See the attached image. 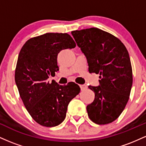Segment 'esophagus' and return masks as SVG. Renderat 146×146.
I'll return each instance as SVG.
<instances>
[{"label":"esophagus","instance_id":"esophagus-1","mask_svg":"<svg viewBox=\"0 0 146 146\" xmlns=\"http://www.w3.org/2000/svg\"><path fill=\"white\" fill-rule=\"evenodd\" d=\"M80 88H81V90H86V88H88V87H87L86 85H84V84H82V85H80Z\"/></svg>","mask_w":146,"mask_h":146}]
</instances>
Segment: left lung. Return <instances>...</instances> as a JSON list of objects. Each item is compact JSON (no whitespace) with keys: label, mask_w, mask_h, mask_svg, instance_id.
Segmentation results:
<instances>
[{"label":"left lung","mask_w":146,"mask_h":146,"mask_svg":"<svg viewBox=\"0 0 146 146\" xmlns=\"http://www.w3.org/2000/svg\"><path fill=\"white\" fill-rule=\"evenodd\" d=\"M86 57L88 71L100 74V85L89 86L95 100L86 106L90 119L99 125L116 120L124 110L132 85L128 50L119 38L98 28L71 31Z\"/></svg>","instance_id":"1"}]
</instances>
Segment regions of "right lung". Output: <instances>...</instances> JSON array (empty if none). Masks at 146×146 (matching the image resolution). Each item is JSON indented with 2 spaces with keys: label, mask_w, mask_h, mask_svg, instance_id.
Returning a JSON list of instances; mask_svg holds the SVG:
<instances>
[{
  "label": "right lung",
  "mask_w": 146,
  "mask_h": 146,
  "mask_svg": "<svg viewBox=\"0 0 146 146\" xmlns=\"http://www.w3.org/2000/svg\"><path fill=\"white\" fill-rule=\"evenodd\" d=\"M75 46L68 33H46L28 40L18 55L15 82L20 96L33 120L42 126L60 124L69 102L80 93V86L74 82L61 86L47 82L59 70L60 51Z\"/></svg>",
  "instance_id": "right-lung-1"
}]
</instances>
